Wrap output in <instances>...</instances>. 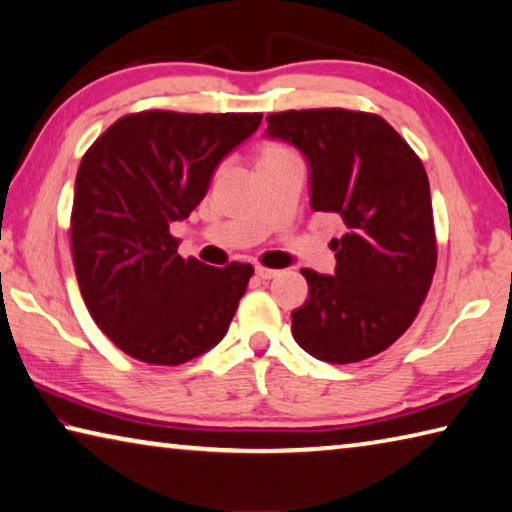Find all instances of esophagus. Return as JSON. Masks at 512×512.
Here are the masks:
<instances>
[{
  "label": "esophagus",
  "mask_w": 512,
  "mask_h": 512,
  "mask_svg": "<svg viewBox=\"0 0 512 512\" xmlns=\"http://www.w3.org/2000/svg\"><path fill=\"white\" fill-rule=\"evenodd\" d=\"M255 271H257L259 277H262V280H273V277L280 275V271H277V268H268V266H262V264H259Z\"/></svg>",
  "instance_id": "obj_1"
}]
</instances>
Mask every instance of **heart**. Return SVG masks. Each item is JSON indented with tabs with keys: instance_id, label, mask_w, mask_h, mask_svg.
I'll use <instances>...</instances> for the list:
<instances>
[{
	"instance_id": "1",
	"label": "heart",
	"mask_w": 512,
	"mask_h": 512,
	"mask_svg": "<svg viewBox=\"0 0 512 512\" xmlns=\"http://www.w3.org/2000/svg\"><path fill=\"white\" fill-rule=\"evenodd\" d=\"M277 151H287V149H284V146L271 144V146H266V149H264V153H262V155H268V153H277Z\"/></svg>"
}]
</instances>
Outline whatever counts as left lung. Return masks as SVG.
I'll return each instance as SVG.
<instances>
[{
  "instance_id": "8db88e82",
  "label": "left lung",
  "mask_w": 512,
  "mask_h": 512,
  "mask_svg": "<svg viewBox=\"0 0 512 512\" xmlns=\"http://www.w3.org/2000/svg\"><path fill=\"white\" fill-rule=\"evenodd\" d=\"M266 135L296 144L311 167V207L336 212L334 275L302 268L305 305L293 309V339L311 357L357 363L400 339L418 316L436 273L429 178L384 117L345 108L284 110Z\"/></svg>"
}]
</instances>
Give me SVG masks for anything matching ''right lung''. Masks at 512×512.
<instances>
[{
    "label": "right lung",
    "mask_w": 512,
    "mask_h": 512,
    "mask_svg": "<svg viewBox=\"0 0 512 512\" xmlns=\"http://www.w3.org/2000/svg\"><path fill=\"white\" fill-rule=\"evenodd\" d=\"M262 124V112L142 110L85 151L69 244L94 323L121 352L180 366L219 343L253 264L207 266L178 255L171 223L203 201L216 164Z\"/></svg>",
    "instance_id": "add662e5"
}]
</instances>
